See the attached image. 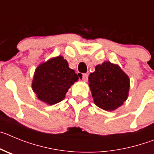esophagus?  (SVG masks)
<instances>
[{"mask_svg": "<svg viewBox=\"0 0 154 154\" xmlns=\"http://www.w3.org/2000/svg\"><path fill=\"white\" fill-rule=\"evenodd\" d=\"M82 80H84V81H87V80H88V74H83Z\"/></svg>", "mask_w": 154, "mask_h": 154, "instance_id": "1", "label": "esophagus"}]
</instances>
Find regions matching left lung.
<instances>
[{
	"label": "left lung",
	"instance_id": "8db88e82",
	"mask_svg": "<svg viewBox=\"0 0 154 154\" xmlns=\"http://www.w3.org/2000/svg\"><path fill=\"white\" fill-rule=\"evenodd\" d=\"M88 79L94 103L103 110L117 109L128 97L130 80L117 65L103 62L96 66Z\"/></svg>",
	"mask_w": 154,
	"mask_h": 154
}]
</instances>
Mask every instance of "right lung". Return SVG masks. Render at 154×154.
Segmentation results:
<instances>
[{
	"label": "right lung",
	"instance_id": "right-lung-1",
	"mask_svg": "<svg viewBox=\"0 0 154 154\" xmlns=\"http://www.w3.org/2000/svg\"><path fill=\"white\" fill-rule=\"evenodd\" d=\"M78 80L63 57L52 58L36 69L32 87L38 99L50 105L65 97L70 86Z\"/></svg>",
	"mask_w": 154,
	"mask_h": 154
}]
</instances>
